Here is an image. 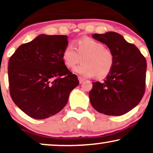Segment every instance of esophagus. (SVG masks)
Masks as SVG:
<instances>
[{
    "label": "esophagus",
    "instance_id": "esophagus-1",
    "mask_svg": "<svg viewBox=\"0 0 153 153\" xmlns=\"http://www.w3.org/2000/svg\"><path fill=\"white\" fill-rule=\"evenodd\" d=\"M78 79H79V83H80V84H81V83H82L83 81H84L85 80L84 79L81 78V77H80V76H79V77H78Z\"/></svg>",
    "mask_w": 153,
    "mask_h": 153
}]
</instances>
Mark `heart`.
Listing matches in <instances>:
<instances>
[{
	"mask_svg": "<svg viewBox=\"0 0 153 153\" xmlns=\"http://www.w3.org/2000/svg\"><path fill=\"white\" fill-rule=\"evenodd\" d=\"M82 65L74 69V72L84 77L98 78L106 76L114 66V57L112 51L102 43L91 38L79 39L75 43L67 45L62 53L65 66L72 69L80 62Z\"/></svg>",
	"mask_w": 153,
	"mask_h": 153,
	"instance_id": "obj_1",
	"label": "heart"
}]
</instances>
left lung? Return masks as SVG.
<instances>
[{
  "label": "left lung",
  "instance_id": "obj_1",
  "mask_svg": "<svg viewBox=\"0 0 153 153\" xmlns=\"http://www.w3.org/2000/svg\"><path fill=\"white\" fill-rule=\"evenodd\" d=\"M92 37L105 43L114 57V66L104 82H93L89 92L91 105L100 113L120 116L134 109L146 88V58L136 45L120 33L109 31Z\"/></svg>",
  "mask_w": 153,
  "mask_h": 153
}]
</instances>
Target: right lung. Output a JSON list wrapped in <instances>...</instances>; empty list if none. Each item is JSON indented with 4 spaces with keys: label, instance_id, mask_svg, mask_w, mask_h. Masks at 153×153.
<instances>
[{
    "label": "right lung",
    "instance_id": "right-lung-1",
    "mask_svg": "<svg viewBox=\"0 0 153 153\" xmlns=\"http://www.w3.org/2000/svg\"><path fill=\"white\" fill-rule=\"evenodd\" d=\"M66 35L41 34L21 45L8 62L10 94L27 115L43 120L66 105L79 82L62 60Z\"/></svg>",
    "mask_w": 153,
    "mask_h": 153
}]
</instances>
